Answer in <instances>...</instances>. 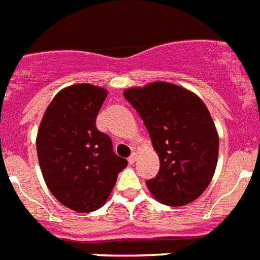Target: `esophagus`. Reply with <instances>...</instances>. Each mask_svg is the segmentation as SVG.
Segmentation results:
<instances>
[{"instance_id": "esophagus-1", "label": "esophagus", "mask_w": 260, "mask_h": 260, "mask_svg": "<svg viewBox=\"0 0 260 260\" xmlns=\"http://www.w3.org/2000/svg\"><path fill=\"white\" fill-rule=\"evenodd\" d=\"M135 160H137V154H135V152H133V154L128 156V163L133 164V163H135Z\"/></svg>"}]
</instances>
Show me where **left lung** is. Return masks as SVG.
I'll return each instance as SVG.
<instances>
[{
  "mask_svg": "<svg viewBox=\"0 0 260 260\" xmlns=\"http://www.w3.org/2000/svg\"><path fill=\"white\" fill-rule=\"evenodd\" d=\"M123 96L143 119L160 161L156 176L146 181L148 190L168 206L194 201L209 185L218 160V134L205 104L164 81L128 88Z\"/></svg>",
  "mask_w": 260,
  "mask_h": 260,
  "instance_id": "left-lung-1",
  "label": "left lung"
}]
</instances>
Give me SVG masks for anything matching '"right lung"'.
I'll list each match as a JSON object with an SVG mask.
<instances>
[{"label":"right lung","instance_id":"1","mask_svg":"<svg viewBox=\"0 0 260 260\" xmlns=\"http://www.w3.org/2000/svg\"><path fill=\"white\" fill-rule=\"evenodd\" d=\"M108 94L104 88L76 84L57 93L44 112L37 152L48 189L79 213L105 204L127 160L115 155L112 139L96 126Z\"/></svg>","mask_w":260,"mask_h":260}]
</instances>
